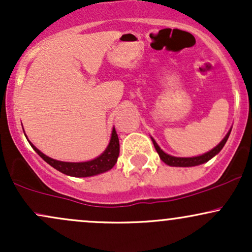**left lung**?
<instances>
[{
  "mask_svg": "<svg viewBox=\"0 0 252 252\" xmlns=\"http://www.w3.org/2000/svg\"><path fill=\"white\" fill-rule=\"evenodd\" d=\"M230 132H231V130L227 132V135L225 136L224 140H222L221 142L219 143L217 147H215L212 150L207 152L206 154H202L200 156H195V158H175V156L166 154V153L162 152V149L158 146V143H156L153 138L152 140H153V143H154V147H155L156 152H158V156H160L161 160H162L166 164H168V166H173V167H193V166H198V164L207 162V161L211 160L213 156H216L217 154H218V153L222 149V147L225 146V143H226L228 136H230Z\"/></svg>",
  "mask_w": 252,
  "mask_h": 252,
  "instance_id": "obj_1",
  "label": "left lung"
}]
</instances>
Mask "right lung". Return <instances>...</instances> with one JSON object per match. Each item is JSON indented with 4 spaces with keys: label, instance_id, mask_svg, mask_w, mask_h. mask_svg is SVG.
<instances>
[{
    "label": "right lung",
    "instance_id": "right-lung-1",
    "mask_svg": "<svg viewBox=\"0 0 252 252\" xmlns=\"http://www.w3.org/2000/svg\"><path fill=\"white\" fill-rule=\"evenodd\" d=\"M31 143V142H30ZM33 149L35 150L40 158H42L48 164H51L53 168H56L59 172L63 173L66 175L77 176V178H85V176H92L100 174V173L106 172V170L111 169L117 162L118 155H120V140L116 130H112L111 140L108 148L102 155L98 156L94 160L88 161V162H63V161L53 160V158H48L45 154H42L39 149L35 148L33 144L31 143Z\"/></svg>",
    "mask_w": 252,
    "mask_h": 252
}]
</instances>
